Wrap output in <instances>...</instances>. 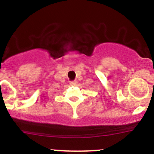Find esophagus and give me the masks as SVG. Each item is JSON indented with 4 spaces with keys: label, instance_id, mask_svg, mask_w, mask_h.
<instances>
[{
    "label": "esophagus",
    "instance_id": "obj_1",
    "mask_svg": "<svg viewBox=\"0 0 154 154\" xmlns=\"http://www.w3.org/2000/svg\"><path fill=\"white\" fill-rule=\"evenodd\" d=\"M77 81L76 80H73V81H70L69 82V84L71 85H75L76 84H77Z\"/></svg>",
    "mask_w": 154,
    "mask_h": 154
}]
</instances>
